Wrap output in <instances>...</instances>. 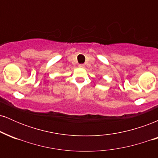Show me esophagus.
<instances>
[{"label": "esophagus", "instance_id": "34e87169", "mask_svg": "<svg viewBox=\"0 0 158 158\" xmlns=\"http://www.w3.org/2000/svg\"><path fill=\"white\" fill-rule=\"evenodd\" d=\"M79 68H85V64H79Z\"/></svg>", "mask_w": 158, "mask_h": 158}]
</instances>
